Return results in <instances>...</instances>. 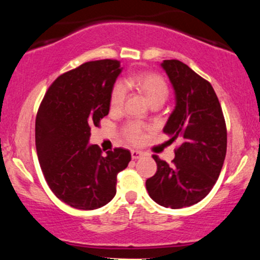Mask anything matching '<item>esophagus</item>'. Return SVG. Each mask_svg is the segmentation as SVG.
I'll return each instance as SVG.
<instances>
[{
	"instance_id": "1",
	"label": "esophagus",
	"mask_w": 260,
	"mask_h": 260,
	"mask_svg": "<svg viewBox=\"0 0 260 260\" xmlns=\"http://www.w3.org/2000/svg\"><path fill=\"white\" fill-rule=\"evenodd\" d=\"M143 152L138 151V150H132V158L133 159H139L140 157H143Z\"/></svg>"
}]
</instances>
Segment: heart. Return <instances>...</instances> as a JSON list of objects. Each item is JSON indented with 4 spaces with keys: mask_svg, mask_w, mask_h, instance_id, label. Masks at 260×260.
<instances>
[{
    "mask_svg": "<svg viewBox=\"0 0 260 260\" xmlns=\"http://www.w3.org/2000/svg\"><path fill=\"white\" fill-rule=\"evenodd\" d=\"M127 88L138 89L146 96L152 106L162 105L170 94L168 83L160 75L152 72H133L124 78L123 82L117 81L110 92V108L119 110L123 107L127 99ZM148 127L140 121L131 120L124 123L122 133L129 143L143 144L146 138Z\"/></svg>",
    "mask_w": 260,
    "mask_h": 260,
    "instance_id": "heart-1",
    "label": "heart"
}]
</instances>
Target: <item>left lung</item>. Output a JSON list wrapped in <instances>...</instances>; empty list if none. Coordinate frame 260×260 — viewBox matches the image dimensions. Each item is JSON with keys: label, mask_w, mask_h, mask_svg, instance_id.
Masks as SVG:
<instances>
[{"label": "left lung", "mask_w": 260, "mask_h": 260, "mask_svg": "<svg viewBox=\"0 0 260 260\" xmlns=\"http://www.w3.org/2000/svg\"><path fill=\"white\" fill-rule=\"evenodd\" d=\"M161 67L176 92V108L162 132L183 143L175 148L170 165L152 155L157 172L146 181V189L158 205L178 209L200 202L213 189L226 157L227 128L207 79L177 59L164 60Z\"/></svg>", "instance_id": "1"}]
</instances>
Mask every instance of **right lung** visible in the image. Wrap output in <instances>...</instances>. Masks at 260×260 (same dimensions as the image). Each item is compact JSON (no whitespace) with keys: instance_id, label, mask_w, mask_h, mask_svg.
<instances>
[{"instance_id":"1","label":"right lung","mask_w":260,"mask_h":260,"mask_svg":"<svg viewBox=\"0 0 260 260\" xmlns=\"http://www.w3.org/2000/svg\"><path fill=\"white\" fill-rule=\"evenodd\" d=\"M116 59L92 60L60 75L38 109L36 147L52 192L77 209L101 208L116 193L117 174L131 152L122 147L103 154L89 145L90 129L109 113L110 92L120 75Z\"/></svg>"}]
</instances>
